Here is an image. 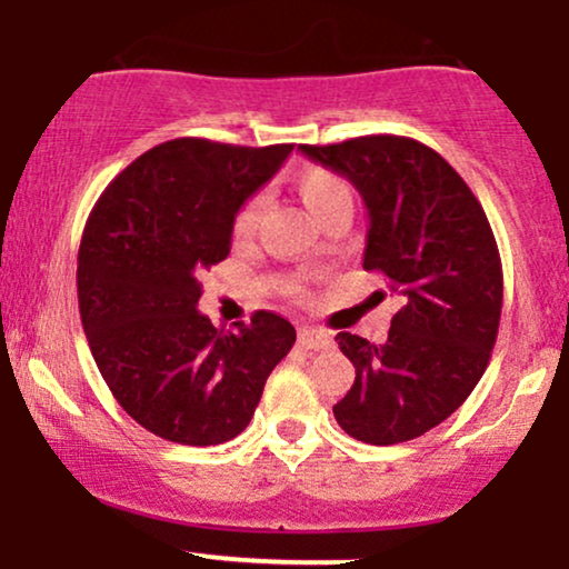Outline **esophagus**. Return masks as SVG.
<instances>
[{"label":"esophagus","mask_w":569,"mask_h":569,"mask_svg":"<svg viewBox=\"0 0 569 569\" xmlns=\"http://www.w3.org/2000/svg\"><path fill=\"white\" fill-rule=\"evenodd\" d=\"M299 345L307 350H329L335 345V337L329 331L316 329V326H305V329H299Z\"/></svg>","instance_id":"1"}]
</instances>
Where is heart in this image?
I'll return each instance as SVG.
<instances>
[{
    "label": "heart",
    "mask_w": 569,
    "mask_h": 569,
    "mask_svg": "<svg viewBox=\"0 0 569 569\" xmlns=\"http://www.w3.org/2000/svg\"><path fill=\"white\" fill-rule=\"evenodd\" d=\"M297 189L302 194L305 206L310 208L312 217H321L329 206L339 200H350V187L342 176L326 171V168H305L297 176ZM259 217H262V198H251L234 217V234L238 238H248L259 227Z\"/></svg>",
    "instance_id": "heart-1"
}]
</instances>
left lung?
Wrapping results in <instances>:
<instances>
[{
  "instance_id": "obj_1",
  "label": "left lung",
  "mask_w": 569,
  "mask_h": 569,
  "mask_svg": "<svg viewBox=\"0 0 569 569\" xmlns=\"http://www.w3.org/2000/svg\"><path fill=\"white\" fill-rule=\"evenodd\" d=\"M302 154L350 181L367 206L363 270L388 278L398 312L382 345L339 331L356 382L339 428L375 447L428 433L471 396L495 348L502 267L485 208L439 152L403 136H361Z\"/></svg>"
}]
</instances>
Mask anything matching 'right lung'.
<instances>
[{
    "mask_svg": "<svg viewBox=\"0 0 569 569\" xmlns=\"http://www.w3.org/2000/svg\"><path fill=\"white\" fill-rule=\"evenodd\" d=\"M291 149L166 141L90 211L77 259L84 337L117 403L160 439L217 447L243 433L297 339L276 312L224 331L198 310L200 272L224 262L240 206Z\"/></svg>",
    "mask_w": 569,
    "mask_h": 569,
    "instance_id": "obj_1",
    "label": "right lung"
}]
</instances>
